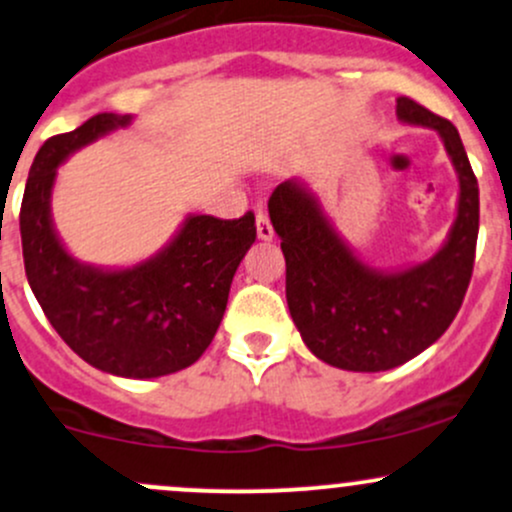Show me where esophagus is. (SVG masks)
<instances>
[{
  "mask_svg": "<svg viewBox=\"0 0 512 512\" xmlns=\"http://www.w3.org/2000/svg\"><path fill=\"white\" fill-rule=\"evenodd\" d=\"M255 228H257V238H260V240H272L274 238V228H272V223H269V216L265 211H257Z\"/></svg>",
  "mask_w": 512,
  "mask_h": 512,
  "instance_id": "1",
  "label": "esophagus"
}]
</instances>
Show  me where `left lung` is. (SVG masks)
I'll list each match as a JSON object with an SVG mask.
<instances>
[{"label": "left lung", "mask_w": 512, "mask_h": 512, "mask_svg": "<svg viewBox=\"0 0 512 512\" xmlns=\"http://www.w3.org/2000/svg\"><path fill=\"white\" fill-rule=\"evenodd\" d=\"M396 116L437 131L459 179L457 216L430 260L398 269L367 265L299 177L269 196L294 325L313 355L347 372H386L428 350L457 316L474 269L479 184L457 128L408 97L396 99Z\"/></svg>", "instance_id": "8db88e82"}]
</instances>
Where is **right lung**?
Instances as JSON below:
<instances>
[{
    "label": "right lung",
    "instance_id": "obj_1",
    "mask_svg": "<svg viewBox=\"0 0 512 512\" xmlns=\"http://www.w3.org/2000/svg\"><path fill=\"white\" fill-rule=\"evenodd\" d=\"M131 121L97 114L41 145L21 201V245L33 296L72 352L106 374L157 379L187 369L211 345L257 233L250 211L235 221L187 213L170 243L138 265L97 267L67 252L50 209L58 167Z\"/></svg>",
    "mask_w": 512,
    "mask_h": 512
}]
</instances>
